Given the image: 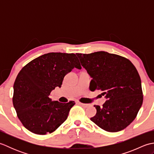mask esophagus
Masks as SVG:
<instances>
[{
    "instance_id": "esophagus-1",
    "label": "esophagus",
    "mask_w": 154,
    "mask_h": 154,
    "mask_svg": "<svg viewBox=\"0 0 154 154\" xmlns=\"http://www.w3.org/2000/svg\"><path fill=\"white\" fill-rule=\"evenodd\" d=\"M78 104H80V105H81V106H84V107H87L88 106H89V104H85V103H78Z\"/></svg>"
}]
</instances>
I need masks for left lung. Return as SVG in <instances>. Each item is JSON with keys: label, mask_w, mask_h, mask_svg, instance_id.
<instances>
[{"label": "left lung", "mask_w": 154, "mask_h": 154, "mask_svg": "<svg viewBox=\"0 0 154 154\" xmlns=\"http://www.w3.org/2000/svg\"><path fill=\"white\" fill-rule=\"evenodd\" d=\"M92 77L89 89L100 90L107 100L91 120L104 130H122L135 119L143 103L141 79L128 59L105 51L76 54Z\"/></svg>", "instance_id": "obj_1"}]
</instances>
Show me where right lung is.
<instances>
[{
    "label": "right lung",
    "instance_id": "1",
    "mask_svg": "<svg viewBox=\"0 0 154 154\" xmlns=\"http://www.w3.org/2000/svg\"><path fill=\"white\" fill-rule=\"evenodd\" d=\"M81 69L75 54L48 53L34 59L20 71L14 83L12 103L19 120L32 133L45 135L57 130L75 105L52 101L50 93L61 87L65 75Z\"/></svg>",
    "mask_w": 154,
    "mask_h": 154
}]
</instances>
